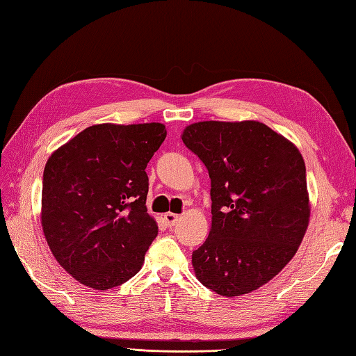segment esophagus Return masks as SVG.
Here are the masks:
<instances>
[{"instance_id": "34e87169", "label": "esophagus", "mask_w": 356, "mask_h": 356, "mask_svg": "<svg viewBox=\"0 0 356 356\" xmlns=\"http://www.w3.org/2000/svg\"><path fill=\"white\" fill-rule=\"evenodd\" d=\"M163 218H165V222H166V225L170 226H174L176 225L177 222H179V218H180V216L179 214H174V213H166L165 216H163Z\"/></svg>"}]
</instances>
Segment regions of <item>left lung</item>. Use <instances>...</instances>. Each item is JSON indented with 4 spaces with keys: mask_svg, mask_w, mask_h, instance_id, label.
Returning <instances> with one entry per match:
<instances>
[{
    "mask_svg": "<svg viewBox=\"0 0 356 356\" xmlns=\"http://www.w3.org/2000/svg\"><path fill=\"white\" fill-rule=\"evenodd\" d=\"M182 140L211 179L213 217L193 252L195 277L223 297L259 289L292 260L309 226L303 156L259 120H203Z\"/></svg>",
    "mask_w": 356,
    "mask_h": 356,
    "instance_id": "8db88e82",
    "label": "left lung"
}]
</instances>
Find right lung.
<instances>
[{
  "label": "right lung",
  "mask_w": 356,
  "mask_h": 356,
  "mask_svg": "<svg viewBox=\"0 0 356 356\" xmlns=\"http://www.w3.org/2000/svg\"><path fill=\"white\" fill-rule=\"evenodd\" d=\"M163 124H97L51 153L41 225L56 261L81 284L107 291L136 275L157 236L147 213L149 159Z\"/></svg>",
  "instance_id": "obj_1"
}]
</instances>
